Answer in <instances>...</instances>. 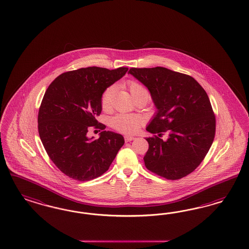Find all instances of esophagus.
Wrapping results in <instances>:
<instances>
[{
  "label": "esophagus",
  "instance_id": "esophagus-1",
  "mask_svg": "<svg viewBox=\"0 0 249 249\" xmlns=\"http://www.w3.org/2000/svg\"><path fill=\"white\" fill-rule=\"evenodd\" d=\"M136 137H132V136H125L124 137V140H125V142H130V141H132V140H134Z\"/></svg>",
  "mask_w": 249,
  "mask_h": 249
}]
</instances>
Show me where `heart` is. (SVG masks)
Returning a JSON list of instances; mask_svg holds the SVG:
<instances>
[{"mask_svg":"<svg viewBox=\"0 0 249 249\" xmlns=\"http://www.w3.org/2000/svg\"><path fill=\"white\" fill-rule=\"evenodd\" d=\"M128 88L132 96L139 92H144L148 96L147 89L138 82L130 81L128 83ZM113 92H114V88L112 86L108 87L104 91L101 99V104H102V107L105 110H107L111 107ZM112 124L114 128L119 130L121 132L135 133L140 126V119L136 115L118 114L112 118Z\"/></svg>","mask_w":249,"mask_h":249,"instance_id":"1","label":"heart"}]
</instances>
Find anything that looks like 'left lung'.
Returning a JSON list of instances; mask_svg holds the SVG:
<instances>
[{
    "label": "left lung",
    "mask_w": 249,
    "mask_h": 249,
    "mask_svg": "<svg viewBox=\"0 0 249 249\" xmlns=\"http://www.w3.org/2000/svg\"><path fill=\"white\" fill-rule=\"evenodd\" d=\"M134 76L150 92L157 108L146 131V169L168 179H178L196 169L213 144L215 117L208 95L189 75L163 67L132 68ZM163 132L169 137L160 138Z\"/></svg>",
    "instance_id": "1"
}]
</instances>
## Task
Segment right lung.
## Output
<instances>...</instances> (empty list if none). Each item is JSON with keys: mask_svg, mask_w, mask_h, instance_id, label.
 Here are the masks:
<instances>
[{"mask_svg": "<svg viewBox=\"0 0 249 249\" xmlns=\"http://www.w3.org/2000/svg\"><path fill=\"white\" fill-rule=\"evenodd\" d=\"M128 68L89 67L62 73L48 86L38 112V133L50 160L67 176L86 181L107 171L124 137L103 131L87 137L90 126L104 130L97 116L106 89L123 78Z\"/></svg>", "mask_w": 249, "mask_h": 249, "instance_id": "right-lung-1", "label": "right lung"}]
</instances>
